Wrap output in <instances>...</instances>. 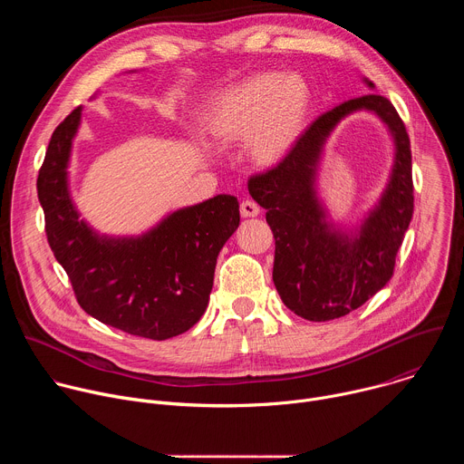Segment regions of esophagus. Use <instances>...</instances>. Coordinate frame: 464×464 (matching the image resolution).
I'll return each instance as SVG.
<instances>
[{"label":"esophagus","instance_id":"1","mask_svg":"<svg viewBox=\"0 0 464 464\" xmlns=\"http://www.w3.org/2000/svg\"><path fill=\"white\" fill-rule=\"evenodd\" d=\"M258 213H260V209H258V206L253 200H244L240 204V215L244 218H255Z\"/></svg>","mask_w":464,"mask_h":464}]
</instances>
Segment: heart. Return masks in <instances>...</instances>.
<instances>
[{
	"label": "heart",
	"mask_w": 464,
	"mask_h": 464,
	"mask_svg": "<svg viewBox=\"0 0 464 464\" xmlns=\"http://www.w3.org/2000/svg\"><path fill=\"white\" fill-rule=\"evenodd\" d=\"M310 110L312 90L301 77L262 72L215 92L200 126L218 147L247 143L249 160L272 170L295 150Z\"/></svg>",
	"instance_id": "heart-1"
}]
</instances>
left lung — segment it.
I'll list each match as a JSON object with an SVG mask.
<instances>
[{"label":"left lung","instance_id":"8db88e82","mask_svg":"<svg viewBox=\"0 0 464 464\" xmlns=\"http://www.w3.org/2000/svg\"><path fill=\"white\" fill-rule=\"evenodd\" d=\"M369 90L374 84L363 79ZM358 111L374 112L393 141V165L379 200L356 227L329 217L318 196L324 147L337 124ZM276 238L274 285L283 303L308 321H330L360 308L391 279L394 256L413 217L410 138L394 106L378 93L342 102L317 117L292 156L249 179Z\"/></svg>","mask_w":464,"mask_h":464}]
</instances>
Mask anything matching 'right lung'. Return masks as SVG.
<instances>
[{
	"mask_svg": "<svg viewBox=\"0 0 464 464\" xmlns=\"http://www.w3.org/2000/svg\"><path fill=\"white\" fill-rule=\"evenodd\" d=\"M82 110L53 131L36 181L54 258L79 304L101 323L158 342L183 334L208 308L218 253L240 224L238 200L218 194L165 215L141 235L99 233L81 218L70 188Z\"/></svg>",
	"mask_w": 464,
	"mask_h": 464,
	"instance_id": "obj_1",
	"label": "right lung"
}]
</instances>
